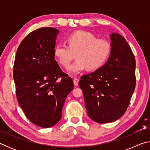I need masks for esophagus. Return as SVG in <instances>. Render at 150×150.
<instances>
[{
	"instance_id": "esophagus-1",
	"label": "esophagus",
	"mask_w": 150,
	"mask_h": 150,
	"mask_svg": "<svg viewBox=\"0 0 150 150\" xmlns=\"http://www.w3.org/2000/svg\"><path fill=\"white\" fill-rule=\"evenodd\" d=\"M79 81V80L78 78H74V79H73V83H74L75 86H77L78 85Z\"/></svg>"
}]
</instances>
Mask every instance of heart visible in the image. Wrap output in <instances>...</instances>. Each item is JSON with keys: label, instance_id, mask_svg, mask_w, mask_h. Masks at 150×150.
<instances>
[{"label": "heart", "instance_id": "heart-1", "mask_svg": "<svg viewBox=\"0 0 150 150\" xmlns=\"http://www.w3.org/2000/svg\"><path fill=\"white\" fill-rule=\"evenodd\" d=\"M67 45L58 44L54 48V54L63 67L67 68L75 57L77 59L73 63L70 71L79 73L85 69L95 70L100 67L110 52L108 43L98 40L95 35L85 31H78L69 35Z\"/></svg>", "mask_w": 150, "mask_h": 150}]
</instances>
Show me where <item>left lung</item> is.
<instances>
[{
    "instance_id": "8db88e82",
    "label": "left lung",
    "mask_w": 150,
    "mask_h": 150,
    "mask_svg": "<svg viewBox=\"0 0 150 150\" xmlns=\"http://www.w3.org/2000/svg\"><path fill=\"white\" fill-rule=\"evenodd\" d=\"M110 40L107 62L81 76L79 82L88 117L101 124L118 120L126 112L136 87V60L130 45L118 33H112Z\"/></svg>"
}]
</instances>
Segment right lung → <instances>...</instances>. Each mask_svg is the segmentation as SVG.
I'll list each match as a JSON object with an SVG mask.
<instances>
[{
	"mask_svg": "<svg viewBox=\"0 0 150 150\" xmlns=\"http://www.w3.org/2000/svg\"><path fill=\"white\" fill-rule=\"evenodd\" d=\"M58 32L48 27L30 32L18 48L13 67L18 103L30 121L45 128L60 120L65 98L74 87L55 60Z\"/></svg>",
	"mask_w": 150,
	"mask_h": 150,
	"instance_id": "1",
	"label": "right lung"
}]
</instances>
